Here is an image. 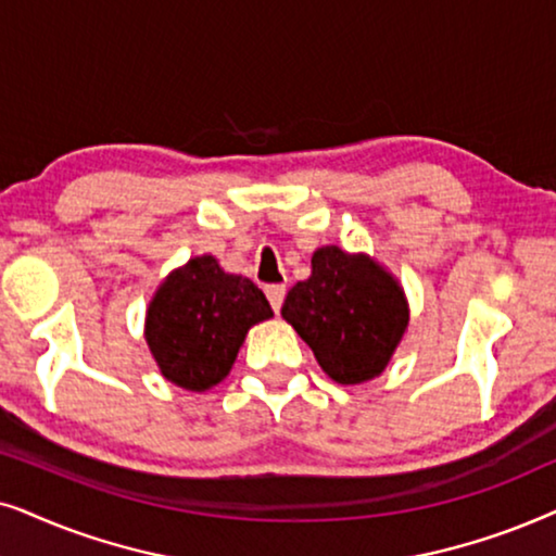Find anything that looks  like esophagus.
Masks as SVG:
<instances>
[{
	"mask_svg": "<svg viewBox=\"0 0 556 556\" xmlns=\"http://www.w3.org/2000/svg\"><path fill=\"white\" fill-rule=\"evenodd\" d=\"M285 294H287V287L285 285H269V287H266V298H269L274 313H279V309H282Z\"/></svg>",
	"mask_w": 556,
	"mask_h": 556,
	"instance_id": "obj_1",
	"label": "esophagus"
}]
</instances>
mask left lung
I'll use <instances>...</instances> for the list:
<instances>
[{
  "label": "left lung",
  "mask_w": 556,
  "mask_h": 556,
  "mask_svg": "<svg viewBox=\"0 0 556 556\" xmlns=\"http://www.w3.org/2000/svg\"><path fill=\"white\" fill-rule=\"evenodd\" d=\"M282 317L332 381L355 387L381 376L394 358L409 302L402 282L374 256L320 247L313 274L287 292Z\"/></svg>",
  "instance_id": "left-lung-1"
}]
</instances>
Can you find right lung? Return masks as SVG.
<instances>
[{
    "label": "right lung",
    "mask_w": 556,
    "mask_h": 556,
    "mask_svg": "<svg viewBox=\"0 0 556 556\" xmlns=\"http://www.w3.org/2000/svg\"><path fill=\"white\" fill-rule=\"evenodd\" d=\"M269 317V302L251 279L203 254L162 279L147 305L144 340L169 383L208 391L231 374L247 332Z\"/></svg>",
    "instance_id": "right-lung-1"
}]
</instances>
